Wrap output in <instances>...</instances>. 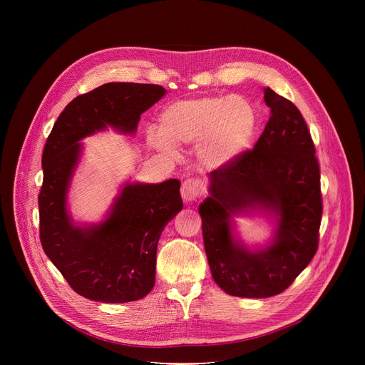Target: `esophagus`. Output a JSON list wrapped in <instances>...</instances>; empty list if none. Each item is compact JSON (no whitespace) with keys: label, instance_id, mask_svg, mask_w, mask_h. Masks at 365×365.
<instances>
[{"label":"esophagus","instance_id":"obj_1","mask_svg":"<svg viewBox=\"0 0 365 365\" xmlns=\"http://www.w3.org/2000/svg\"><path fill=\"white\" fill-rule=\"evenodd\" d=\"M180 193L183 200L186 202H193L200 193H202V183L200 180L195 179V178H189L182 183L180 187Z\"/></svg>","mask_w":365,"mask_h":365}]
</instances>
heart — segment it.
I'll use <instances>...</instances> for the list:
<instances>
[{"label": "heart", "instance_id": "obj_1", "mask_svg": "<svg viewBox=\"0 0 365 365\" xmlns=\"http://www.w3.org/2000/svg\"><path fill=\"white\" fill-rule=\"evenodd\" d=\"M257 114L241 95H203L172 102L160 114V131L150 127L147 141L176 154V147L197 143V159L207 169H222L248 148Z\"/></svg>", "mask_w": 365, "mask_h": 365}]
</instances>
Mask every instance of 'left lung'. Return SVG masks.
Here are the masks:
<instances>
[{
	"label": "left lung",
	"mask_w": 365,
	"mask_h": 365,
	"mask_svg": "<svg viewBox=\"0 0 365 365\" xmlns=\"http://www.w3.org/2000/svg\"><path fill=\"white\" fill-rule=\"evenodd\" d=\"M270 118L252 150L210 173L199 206L203 245L215 283L238 297L286 290L314 258L322 220L321 172L306 121L293 102L264 88ZM259 212L277 221L272 244L255 252L233 237L234 215Z\"/></svg>",
	"instance_id": "1"
}]
</instances>
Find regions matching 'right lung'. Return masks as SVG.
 Masks as SVG:
<instances>
[{
    "instance_id": "1",
    "label": "right lung",
    "mask_w": 365,
    "mask_h": 365,
    "mask_svg": "<svg viewBox=\"0 0 365 365\" xmlns=\"http://www.w3.org/2000/svg\"><path fill=\"white\" fill-rule=\"evenodd\" d=\"M160 85L111 82L76 96L47 137L38 193L40 241L46 255L81 296L103 303L143 299L154 286L155 252L183 202L180 182L125 183L106 221L78 227L66 210L82 138L113 127L133 134L140 115L162 99Z\"/></svg>"
}]
</instances>
